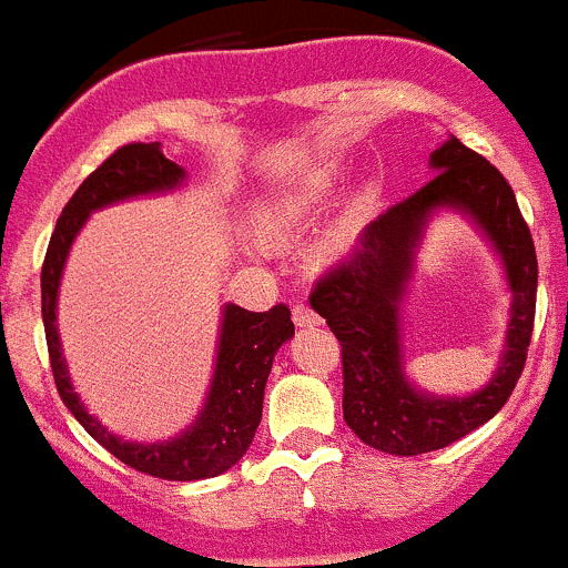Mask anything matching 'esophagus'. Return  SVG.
Instances as JSON below:
<instances>
[{"label":"esophagus","instance_id":"obj_1","mask_svg":"<svg viewBox=\"0 0 568 568\" xmlns=\"http://www.w3.org/2000/svg\"><path fill=\"white\" fill-rule=\"evenodd\" d=\"M292 320H295V325H301V327H314V325L323 323V320H320V314L301 301L292 306Z\"/></svg>","mask_w":568,"mask_h":568}]
</instances>
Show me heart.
<instances>
[{
  "mask_svg": "<svg viewBox=\"0 0 568 568\" xmlns=\"http://www.w3.org/2000/svg\"><path fill=\"white\" fill-rule=\"evenodd\" d=\"M327 183L325 180H308L301 189L286 191V194L276 196L271 202V207L262 215V226H265V235L271 241H284L290 232H295L297 226H303L308 221V215L314 213L320 202H323ZM361 226V210H349L347 219H342V224L333 226L331 232L314 245V256L317 260H331V256L342 254L349 243H353L355 232Z\"/></svg>",
  "mask_w": 568,
  "mask_h": 568,
  "instance_id": "1",
  "label": "heart"
}]
</instances>
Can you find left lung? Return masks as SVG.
<instances>
[{
	"label": "left lung",
	"mask_w": 568,
	"mask_h": 568,
	"mask_svg": "<svg viewBox=\"0 0 568 568\" xmlns=\"http://www.w3.org/2000/svg\"><path fill=\"white\" fill-rule=\"evenodd\" d=\"M432 166L435 174L372 221L353 248L320 273L308 295L342 344L344 420L361 443L394 457L437 452L487 424L511 396L534 336L539 262L508 180L459 139L437 148ZM443 203L470 212L488 232L515 290L501 369L487 389L467 400H432L413 392L400 374L395 303L419 226L428 210Z\"/></svg>",
	"instance_id": "8db88e82"
}]
</instances>
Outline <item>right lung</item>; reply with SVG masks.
I'll use <instances>...</instances> for the list:
<instances>
[{
	"mask_svg": "<svg viewBox=\"0 0 568 568\" xmlns=\"http://www.w3.org/2000/svg\"><path fill=\"white\" fill-rule=\"evenodd\" d=\"M183 180V169L163 158L158 144L131 142L111 153L84 183L75 189L57 219L45 248L43 271H40V308H43L45 344H49L51 372L57 390L70 413L81 426L114 454L128 467L166 481H196V478L219 476L230 470L248 452L254 432L262 418V396H265L267 374L273 355L286 338L295 333L290 320V306L276 303L267 312H248L241 306H226L224 331H221L219 361H215L213 388L202 415L185 435L161 446H133L120 437L109 435L92 415L81 407L79 396L70 388V377L62 361L60 336H57V286H60L62 265L75 232L81 230L87 215L103 204L120 199L153 194L172 189Z\"/></svg>",
	"mask_w": 568,
	"mask_h": 568,
	"instance_id": "right-lung-1",
	"label": "right lung"
}]
</instances>
